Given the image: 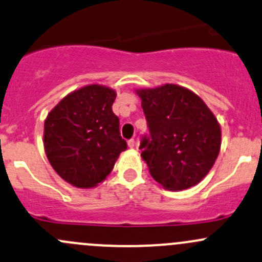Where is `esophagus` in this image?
Instances as JSON below:
<instances>
[{
	"label": "esophagus",
	"instance_id": "esophagus-1",
	"mask_svg": "<svg viewBox=\"0 0 262 262\" xmlns=\"http://www.w3.org/2000/svg\"><path fill=\"white\" fill-rule=\"evenodd\" d=\"M128 147L133 149V148L136 147V140H134V139H129L128 140Z\"/></svg>",
	"mask_w": 262,
	"mask_h": 262
}]
</instances>
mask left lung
I'll return each instance as SVG.
<instances>
[{
	"label": "left lung",
	"mask_w": 262,
	"mask_h": 262,
	"mask_svg": "<svg viewBox=\"0 0 262 262\" xmlns=\"http://www.w3.org/2000/svg\"><path fill=\"white\" fill-rule=\"evenodd\" d=\"M149 137L140 143L150 176L168 191L200 183L221 148V126L205 101L176 84L138 89Z\"/></svg>",
	"instance_id": "obj_1"
}]
</instances>
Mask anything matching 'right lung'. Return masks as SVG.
Listing matches in <instances>:
<instances>
[{"label":"right lung","instance_id":"add662e5","mask_svg":"<svg viewBox=\"0 0 262 262\" xmlns=\"http://www.w3.org/2000/svg\"><path fill=\"white\" fill-rule=\"evenodd\" d=\"M117 93L92 84L59 101L43 124V147L55 172L78 188H93L126 149L119 118L113 113Z\"/></svg>","mask_w":262,"mask_h":262}]
</instances>
